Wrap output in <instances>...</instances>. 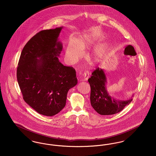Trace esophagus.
I'll list each match as a JSON object with an SVG mask.
<instances>
[{"label":"esophagus","instance_id":"34e87169","mask_svg":"<svg viewBox=\"0 0 156 156\" xmlns=\"http://www.w3.org/2000/svg\"><path fill=\"white\" fill-rule=\"evenodd\" d=\"M89 78V73L88 71L84 72L83 74V81H87Z\"/></svg>","mask_w":156,"mask_h":156}]
</instances>
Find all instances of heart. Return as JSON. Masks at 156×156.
<instances>
[{"label":"heart","instance_id":"1","mask_svg":"<svg viewBox=\"0 0 156 156\" xmlns=\"http://www.w3.org/2000/svg\"><path fill=\"white\" fill-rule=\"evenodd\" d=\"M100 37L96 32L83 35L77 41L72 39L69 41L66 49L65 58L68 62H74L83 53V48H86L94 44ZM108 46L106 45L99 44L95 46L93 51V59L99 62L107 56Z\"/></svg>","mask_w":156,"mask_h":156}]
</instances>
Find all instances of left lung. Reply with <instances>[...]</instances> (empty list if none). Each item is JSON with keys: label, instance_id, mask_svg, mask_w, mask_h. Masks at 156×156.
<instances>
[{"label": "left lung", "instance_id": "8db88e82", "mask_svg": "<svg viewBox=\"0 0 156 156\" xmlns=\"http://www.w3.org/2000/svg\"><path fill=\"white\" fill-rule=\"evenodd\" d=\"M91 87L90 101L92 108L103 115L117 114L123 110L133 100H119L112 97L107 90V80L102 69L97 68L88 80Z\"/></svg>", "mask_w": 156, "mask_h": 156}]
</instances>
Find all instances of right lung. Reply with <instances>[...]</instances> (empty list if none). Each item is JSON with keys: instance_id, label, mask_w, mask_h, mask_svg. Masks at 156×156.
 Instances as JSON below:
<instances>
[{"instance_id": "1", "label": "right lung", "mask_w": 156, "mask_h": 156, "mask_svg": "<svg viewBox=\"0 0 156 156\" xmlns=\"http://www.w3.org/2000/svg\"><path fill=\"white\" fill-rule=\"evenodd\" d=\"M62 28L41 30L32 37L22 49L17 68L23 100L45 116L55 115L64 108L68 92L78 83L75 70L58 59Z\"/></svg>"}]
</instances>
